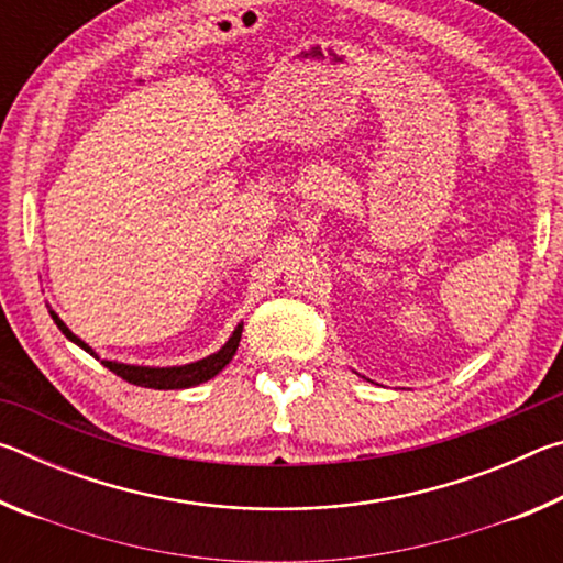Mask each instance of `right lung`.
<instances>
[{
	"label": "right lung",
	"instance_id": "1",
	"mask_svg": "<svg viewBox=\"0 0 563 563\" xmlns=\"http://www.w3.org/2000/svg\"><path fill=\"white\" fill-rule=\"evenodd\" d=\"M49 316L56 322V328H59L66 340H71L74 345H79L81 350H87L91 357L101 360L97 352H93L87 342L81 338H76L74 332L66 328V322L56 316V312L49 308ZM241 332H243V322H238L233 335L228 338L225 345L213 352V355H208L203 360H196V362H188V365H174V367H148V365H126V362H117V360H101L103 367H109L113 375H119L121 379H126L131 385H139V387H151V389H186V387H196L206 383V379L216 377L221 369L228 365V362L233 360L235 350H238V342H241Z\"/></svg>",
	"mask_w": 563,
	"mask_h": 563
}]
</instances>
